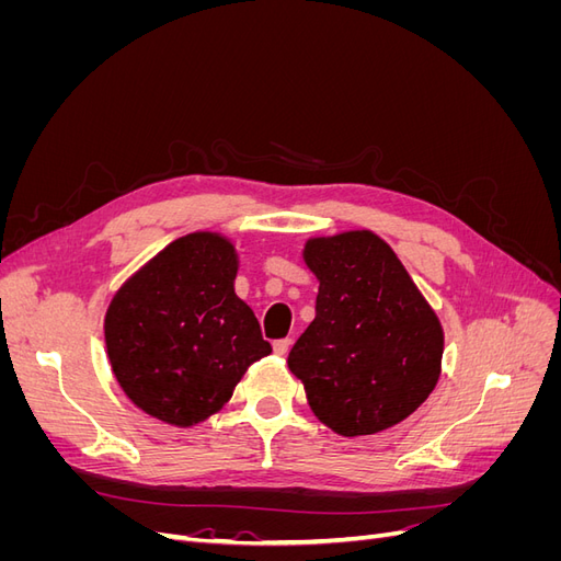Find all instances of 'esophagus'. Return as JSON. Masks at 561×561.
<instances>
[{"label":"esophagus","instance_id":"1","mask_svg":"<svg viewBox=\"0 0 561 561\" xmlns=\"http://www.w3.org/2000/svg\"><path fill=\"white\" fill-rule=\"evenodd\" d=\"M290 346H293V339H278V342H274V353L285 355L287 351H290Z\"/></svg>","mask_w":561,"mask_h":561}]
</instances>
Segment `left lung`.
<instances>
[{"instance_id":"1","label":"left lung","mask_w":561,"mask_h":561,"mask_svg":"<svg viewBox=\"0 0 561 561\" xmlns=\"http://www.w3.org/2000/svg\"><path fill=\"white\" fill-rule=\"evenodd\" d=\"M316 318L287 355L313 414L355 437L396 426L431 396L443 328L396 252L369 231L313 239Z\"/></svg>"}]
</instances>
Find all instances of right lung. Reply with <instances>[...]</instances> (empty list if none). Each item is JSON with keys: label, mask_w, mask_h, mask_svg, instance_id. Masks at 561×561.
<instances>
[{"label": "right lung", "mask_w": 561, "mask_h": 561, "mask_svg": "<svg viewBox=\"0 0 561 561\" xmlns=\"http://www.w3.org/2000/svg\"><path fill=\"white\" fill-rule=\"evenodd\" d=\"M233 245L190 233L161 250L112 299L107 355L124 393L173 426L206 421L245 369L271 353L252 309L233 293Z\"/></svg>", "instance_id": "obj_1"}]
</instances>
